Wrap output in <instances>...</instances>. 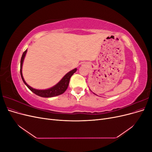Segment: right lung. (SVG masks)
Masks as SVG:
<instances>
[{"mask_svg": "<svg viewBox=\"0 0 152 152\" xmlns=\"http://www.w3.org/2000/svg\"><path fill=\"white\" fill-rule=\"evenodd\" d=\"M27 52V49L25 50V51L23 53V55L21 58V62H20V73H21V79L23 81L25 84L28 87V89L33 92L35 94L38 95L39 96H41V97H44V98H50V97H54V96L60 95L63 93H65V91L68 88V86L69 85V82H70V79L72 75L77 71V68L73 69V70L69 72L68 73L63 77V79L59 81L58 83L54 86V87H51V88L48 89H45V90H38V89H35L32 88L30 86H28L26 83V82L25 81L22 75V65H23V62L24 58L25 56V54Z\"/></svg>", "mask_w": 152, "mask_h": 152, "instance_id": "add662e5", "label": "right lung"}]
</instances>
